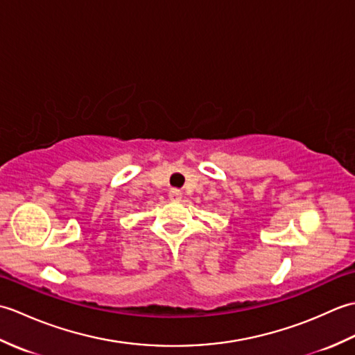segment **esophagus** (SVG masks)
Instances as JSON below:
<instances>
[{
  "instance_id": "esophagus-1",
  "label": "esophagus",
  "mask_w": 355,
  "mask_h": 355,
  "mask_svg": "<svg viewBox=\"0 0 355 355\" xmlns=\"http://www.w3.org/2000/svg\"><path fill=\"white\" fill-rule=\"evenodd\" d=\"M169 198H171V201H180V200H182V191L171 189L169 191Z\"/></svg>"
}]
</instances>
